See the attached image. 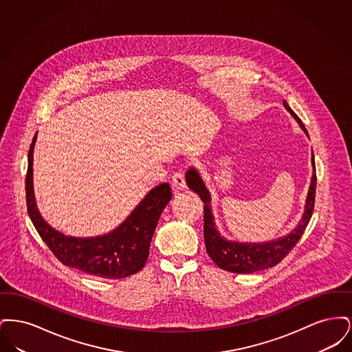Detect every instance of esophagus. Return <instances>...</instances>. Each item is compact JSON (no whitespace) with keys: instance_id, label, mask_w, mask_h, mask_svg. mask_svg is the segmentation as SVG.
Returning <instances> with one entry per match:
<instances>
[{"instance_id":"esophagus-1","label":"esophagus","mask_w":352,"mask_h":352,"mask_svg":"<svg viewBox=\"0 0 352 352\" xmlns=\"http://www.w3.org/2000/svg\"><path fill=\"white\" fill-rule=\"evenodd\" d=\"M171 187H173V191L177 194V192H181L186 188V179H184V174L182 171H178L173 175V181H171Z\"/></svg>"}]
</instances>
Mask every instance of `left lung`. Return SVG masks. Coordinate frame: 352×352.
Segmentation results:
<instances>
[{
  "mask_svg": "<svg viewBox=\"0 0 352 352\" xmlns=\"http://www.w3.org/2000/svg\"><path fill=\"white\" fill-rule=\"evenodd\" d=\"M284 107L298 122L300 128L305 134L309 137L301 120L290 109L286 101H284ZM311 165H313L311 182L306 197L305 211L300 223L290 234L281 236L278 239H273L270 241H264V243H240V241L228 240L224 236H221L217 228L215 218L211 208V194L206 187L204 181L201 179L199 171L195 168H190L187 170L186 182L188 188L197 192L204 203L206 251L219 268L232 272V273H243V274L254 273V272L277 265L285 256L294 248V245L297 244V241L301 239L302 234L305 232L314 210L317 175H316V164H314L313 153H311Z\"/></svg>",
  "mask_w": 352,
  "mask_h": 352,
  "instance_id": "1",
  "label": "left lung"
}]
</instances>
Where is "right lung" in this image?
Masks as SVG:
<instances>
[{"mask_svg":"<svg viewBox=\"0 0 352 352\" xmlns=\"http://www.w3.org/2000/svg\"><path fill=\"white\" fill-rule=\"evenodd\" d=\"M36 134L29 151L26 174L28 212L38 234L56 258L69 268L101 278L118 280L144 268L157 223L171 199L168 184L151 188L118 228L94 237H75L52 228L39 214L33 188V153Z\"/></svg>","mask_w":352,"mask_h":352,"instance_id":"right-lung-1","label":"right lung"}]
</instances>
